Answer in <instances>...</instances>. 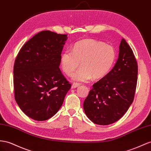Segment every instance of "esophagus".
Instances as JSON below:
<instances>
[{"instance_id": "esophagus-1", "label": "esophagus", "mask_w": 151, "mask_h": 151, "mask_svg": "<svg viewBox=\"0 0 151 151\" xmlns=\"http://www.w3.org/2000/svg\"><path fill=\"white\" fill-rule=\"evenodd\" d=\"M79 86V84H77V83H73L72 84V86H71V88L72 89H74V88H77Z\"/></svg>"}]
</instances>
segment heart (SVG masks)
Returning a JSON list of instances; mask_svg holds the SVG:
<instances>
[{"mask_svg":"<svg viewBox=\"0 0 151 151\" xmlns=\"http://www.w3.org/2000/svg\"><path fill=\"white\" fill-rule=\"evenodd\" d=\"M116 59V52L111 46L91 39L77 42L72 52L65 51L61 57V67L66 75L70 76L79 63L81 67L72 76L77 83L87 82L92 77L99 79L111 70Z\"/></svg>","mask_w":151,"mask_h":151,"instance_id":"b5f03b06","label":"heart"}]
</instances>
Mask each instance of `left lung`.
Returning <instances> with one entry per match:
<instances>
[{
    "label": "left lung",
    "mask_w": 151,
    "mask_h": 151,
    "mask_svg": "<svg viewBox=\"0 0 151 151\" xmlns=\"http://www.w3.org/2000/svg\"><path fill=\"white\" fill-rule=\"evenodd\" d=\"M138 65L132 48L123 39L114 67L93 85L83 104L93 123L108 125L120 119L132 105L137 87Z\"/></svg>",
    "instance_id": "8db88e82"
}]
</instances>
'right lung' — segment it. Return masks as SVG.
Wrapping results in <instances>:
<instances>
[{"label":"right lung","mask_w":151,"mask_h":151,"mask_svg":"<svg viewBox=\"0 0 151 151\" xmlns=\"http://www.w3.org/2000/svg\"><path fill=\"white\" fill-rule=\"evenodd\" d=\"M67 35L42 31L27 41L14 65V98L25 114L46 121L62 107L71 88L59 68Z\"/></svg>","instance_id":"right-lung-1"}]
</instances>
